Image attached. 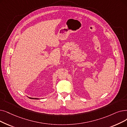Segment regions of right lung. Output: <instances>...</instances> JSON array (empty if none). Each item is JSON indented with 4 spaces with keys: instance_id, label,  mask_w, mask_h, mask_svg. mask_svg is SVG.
Returning <instances> with one entry per match:
<instances>
[{
    "instance_id": "right-lung-1",
    "label": "right lung",
    "mask_w": 127,
    "mask_h": 127,
    "mask_svg": "<svg viewBox=\"0 0 127 127\" xmlns=\"http://www.w3.org/2000/svg\"><path fill=\"white\" fill-rule=\"evenodd\" d=\"M30 98H33V99H38V98H32V97H30Z\"/></svg>"
}]
</instances>
